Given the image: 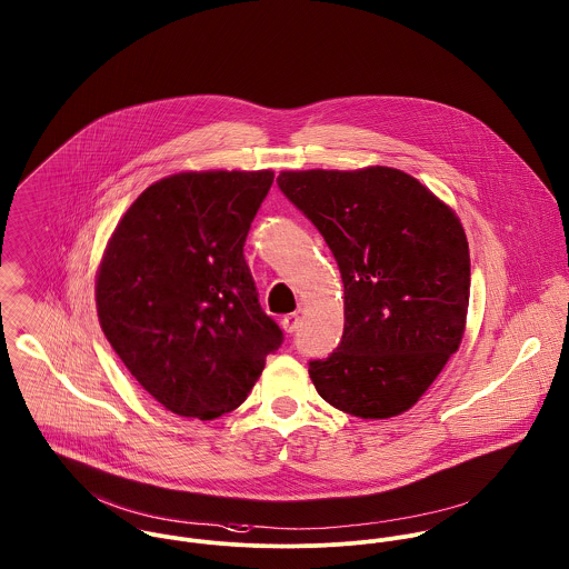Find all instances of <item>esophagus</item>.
Returning <instances> with one entry per match:
<instances>
[{"label":"esophagus","mask_w":569,"mask_h":569,"mask_svg":"<svg viewBox=\"0 0 569 569\" xmlns=\"http://www.w3.org/2000/svg\"><path fill=\"white\" fill-rule=\"evenodd\" d=\"M281 328L286 330V335H295L299 330V315H286L281 319Z\"/></svg>","instance_id":"34e87169"}]
</instances>
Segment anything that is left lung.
Wrapping results in <instances>:
<instances>
[{
	"mask_svg": "<svg viewBox=\"0 0 569 569\" xmlns=\"http://www.w3.org/2000/svg\"><path fill=\"white\" fill-rule=\"evenodd\" d=\"M277 184L341 270V342L308 369L319 396L365 420L411 409L466 326L470 254L457 216L389 167L283 171Z\"/></svg>",
	"mask_w": 569,
	"mask_h": 569,
	"instance_id": "8db88e82",
	"label": "left lung"
}]
</instances>
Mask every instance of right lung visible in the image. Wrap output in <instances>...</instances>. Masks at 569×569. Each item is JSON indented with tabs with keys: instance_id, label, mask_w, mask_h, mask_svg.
<instances>
[{
	"instance_id": "add662e5",
	"label": "right lung",
	"mask_w": 569,
	"mask_h": 569,
	"mask_svg": "<svg viewBox=\"0 0 569 569\" xmlns=\"http://www.w3.org/2000/svg\"><path fill=\"white\" fill-rule=\"evenodd\" d=\"M272 171L169 176L127 209L97 277L99 321L164 409L213 420L237 409L281 342L243 257Z\"/></svg>"
}]
</instances>
